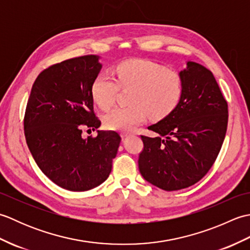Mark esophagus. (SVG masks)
I'll return each instance as SVG.
<instances>
[{"label":"esophagus","instance_id":"1","mask_svg":"<svg viewBox=\"0 0 250 250\" xmlns=\"http://www.w3.org/2000/svg\"><path fill=\"white\" fill-rule=\"evenodd\" d=\"M120 134H121V136H122V137H125V136H128V135H130L131 133H129V132H121V133H120Z\"/></svg>","mask_w":250,"mask_h":250}]
</instances>
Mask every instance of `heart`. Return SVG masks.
Returning a JSON list of instances; mask_svg holds the SVG:
<instances>
[{"mask_svg": "<svg viewBox=\"0 0 250 250\" xmlns=\"http://www.w3.org/2000/svg\"><path fill=\"white\" fill-rule=\"evenodd\" d=\"M115 77L100 73L91 83V95L102 109L114 104L121 90H131L129 106L116 107L104 116L110 130L132 131L149 116L162 119L176 107L183 93V78L172 68H164L148 60L133 59L120 62L114 67Z\"/></svg>", "mask_w": 250, "mask_h": 250, "instance_id": "b5f03b06", "label": "heart"}]
</instances>
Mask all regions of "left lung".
Listing matches in <instances>:
<instances>
[{"label": "left lung", "mask_w": 250, "mask_h": 250, "mask_svg": "<svg viewBox=\"0 0 250 250\" xmlns=\"http://www.w3.org/2000/svg\"><path fill=\"white\" fill-rule=\"evenodd\" d=\"M183 93L166 118L148 126L160 134L141 135L139 168L147 182L174 191L203 178L215 163L228 126V103L209 70L187 62L179 73Z\"/></svg>", "instance_id": "obj_1"}]
</instances>
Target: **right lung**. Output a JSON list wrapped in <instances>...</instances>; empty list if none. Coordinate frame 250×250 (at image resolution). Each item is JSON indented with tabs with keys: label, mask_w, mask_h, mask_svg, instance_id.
Wrapping results in <instances>:
<instances>
[{
	"label": "right lung",
	"mask_w": 250,
	"mask_h": 250,
	"mask_svg": "<svg viewBox=\"0 0 250 250\" xmlns=\"http://www.w3.org/2000/svg\"><path fill=\"white\" fill-rule=\"evenodd\" d=\"M99 57L82 56L56 63L40 73L26 103L23 129L37 166L59 187L86 191L108 177L120 135L98 131L91 83L101 70Z\"/></svg>",
	"instance_id": "add662e5"
}]
</instances>
